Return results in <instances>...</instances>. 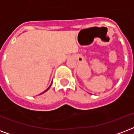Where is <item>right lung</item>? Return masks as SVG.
Here are the masks:
<instances>
[{
	"label": "right lung",
	"instance_id": "right-lung-1",
	"mask_svg": "<svg viewBox=\"0 0 134 134\" xmlns=\"http://www.w3.org/2000/svg\"><path fill=\"white\" fill-rule=\"evenodd\" d=\"M51 85H52V83H51V85H49V87H48V88H47V90H45V91H44V92H42V93H41V94H43V93H44V92H47V90H49V88H50V87H51Z\"/></svg>",
	"mask_w": 134,
	"mask_h": 134
}]
</instances>
